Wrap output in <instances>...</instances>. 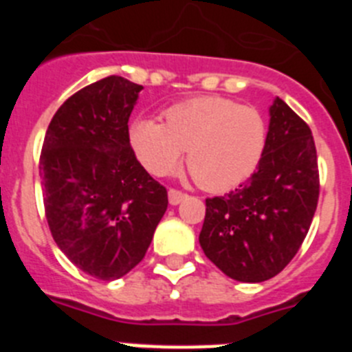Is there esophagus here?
<instances>
[{"mask_svg":"<svg viewBox=\"0 0 352 352\" xmlns=\"http://www.w3.org/2000/svg\"><path fill=\"white\" fill-rule=\"evenodd\" d=\"M185 197H186V195L183 194V192L176 190V188H170V190H169V203L173 204V206H176V204L182 203Z\"/></svg>","mask_w":352,"mask_h":352,"instance_id":"1","label":"esophagus"}]
</instances>
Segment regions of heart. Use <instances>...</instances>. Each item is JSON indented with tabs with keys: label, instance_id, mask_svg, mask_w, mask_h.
<instances>
[{
	"label": "heart",
	"instance_id": "b5f03b06",
	"mask_svg": "<svg viewBox=\"0 0 352 352\" xmlns=\"http://www.w3.org/2000/svg\"><path fill=\"white\" fill-rule=\"evenodd\" d=\"M130 146L142 166L157 176L173 173L186 151L192 178L211 192L234 188L263 160L268 125L252 105L226 96H197L166 111V123L138 118Z\"/></svg>",
	"mask_w": 352,
	"mask_h": 352
}]
</instances>
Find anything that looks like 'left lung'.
Wrapping results in <instances>:
<instances>
[{
    "label": "left lung",
    "mask_w": 352,
    "mask_h": 352,
    "mask_svg": "<svg viewBox=\"0 0 352 352\" xmlns=\"http://www.w3.org/2000/svg\"><path fill=\"white\" fill-rule=\"evenodd\" d=\"M319 199L312 132L282 98L270 107L263 160L245 185L206 199L199 243L238 282H264L291 263L309 232Z\"/></svg>",
    "instance_id": "left-lung-1"
}]
</instances>
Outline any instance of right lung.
Returning <instances> with one entry per match:
<instances>
[{"label": "right lung", "instance_id": "right-lung-1", "mask_svg": "<svg viewBox=\"0 0 352 352\" xmlns=\"http://www.w3.org/2000/svg\"><path fill=\"white\" fill-rule=\"evenodd\" d=\"M141 84L120 76L72 95L49 123L40 155L43 206L56 245L77 268L116 280L144 257L167 210L130 148Z\"/></svg>", "mask_w": 352, "mask_h": 352}]
</instances>
